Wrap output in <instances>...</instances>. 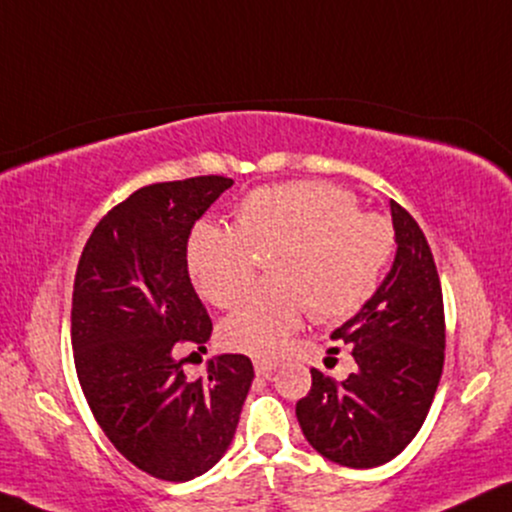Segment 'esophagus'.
Returning a JSON list of instances; mask_svg holds the SVG:
<instances>
[{
  "label": "esophagus",
  "mask_w": 512,
  "mask_h": 512,
  "mask_svg": "<svg viewBox=\"0 0 512 512\" xmlns=\"http://www.w3.org/2000/svg\"><path fill=\"white\" fill-rule=\"evenodd\" d=\"M254 368H256L258 375H270V372L277 370V363L275 361H268V358H256Z\"/></svg>",
  "instance_id": "esophagus-1"
}]
</instances>
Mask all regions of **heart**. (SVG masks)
I'll use <instances>...</instances> for the list:
<instances>
[{
    "instance_id": "obj_1",
    "label": "heart",
    "mask_w": 512,
    "mask_h": 512,
    "mask_svg": "<svg viewBox=\"0 0 512 512\" xmlns=\"http://www.w3.org/2000/svg\"><path fill=\"white\" fill-rule=\"evenodd\" d=\"M268 282L220 323V342L251 356H275L306 313L320 323L351 318L382 282L394 230L389 220L358 211L351 192L320 180L251 189L235 227L201 223L187 244L194 285L218 308L242 301L268 256Z\"/></svg>"
}]
</instances>
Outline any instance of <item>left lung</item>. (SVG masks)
I'll return each instance as SVG.
<instances>
[{"instance_id":"left-lung-1","label":"left lung","mask_w":512,"mask_h":512,"mask_svg":"<svg viewBox=\"0 0 512 512\" xmlns=\"http://www.w3.org/2000/svg\"><path fill=\"white\" fill-rule=\"evenodd\" d=\"M396 256L361 311L332 332L349 344L356 370L342 382L311 370L296 403L301 432L320 456L346 468H377L420 432L444 370V299L420 225L389 201Z\"/></svg>"}]
</instances>
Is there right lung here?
Masks as SVG:
<instances>
[{
  "label": "right lung",
  "mask_w": 512,
  "mask_h": 512,
  "mask_svg": "<svg viewBox=\"0 0 512 512\" xmlns=\"http://www.w3.org/2000/svg\"><path fill=\"white\" fill-rule=\"evenodd\" d=\"M223 175L156 182L113 206L82 249L73 285L75 372L94 418L135 468L166 482L211 470L235 437L254 380L242 353L187 377L175 351L213 332L187 270L192 227Z\"/></svg>",
  "instance_id": "right-lung-1"
}]
</instances>
